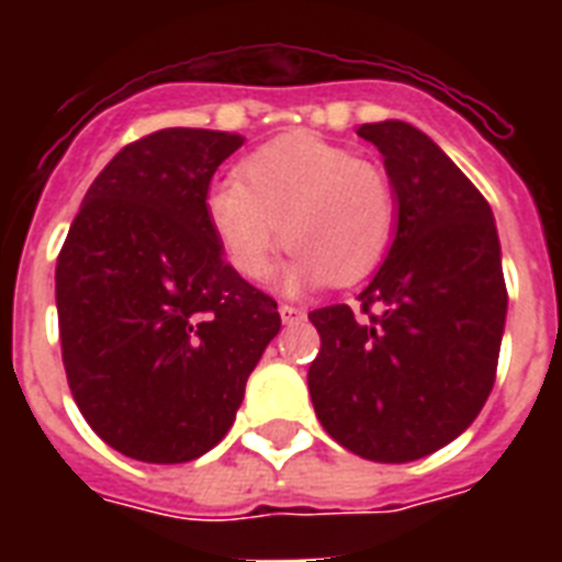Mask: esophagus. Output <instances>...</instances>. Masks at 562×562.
<instances>
[{
	"instance_id": "1",
	"label": "esophagus",
	"mask_w": 562,
	"mask_h": 562,
	"mask_svg": "<svg viewBox=\"0 0 562 562\" xmlns=\"http://www.w3.org/2000/svg\"><path fill=\"white\" fill-rule=\"evenodd\" d=\"M280 317H282V324H297V321L306 317V308L291 306V303H280Z\"/></svg>"
}]
</instances>
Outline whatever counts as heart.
<instances>
[{"mask_svg": "<svg viewBox=\"0 0 562 562\" xmlns=\"http://www.w3.org/2000/svg\"><path fill=\"white\" fill-rule=\"evenodd\" d=\"M237 178L215 180L206 218L221 254L241 277L268 271L273 245L291 247L285 289L364 280L382 262L396 229L387 175L315 134H285L256 148Z\"/></svg>", "mask_w": 562, "mask_h": 562, "instance_id": "b5f03b06", "label": "heart"}]
</instances>
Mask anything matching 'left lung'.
<instances>
[{"label": "left lung", "mask_w": 562, "mask_h": 562, "mask_svg": "<svg viewBox=\"0 0 562 562\" xmlns=\"http://www.w3.org/2000/svg\"><path fill=\"white\" fill-rule=\"evenodd\" d=\"M379 148L396 198L391 250L359 308H315L308 393L344 449L408 463L463 435L496 382L507 289L493 210L440 145L387 119Z\"/></svg>", "instance_id": "8db88e82"}]
</instances>
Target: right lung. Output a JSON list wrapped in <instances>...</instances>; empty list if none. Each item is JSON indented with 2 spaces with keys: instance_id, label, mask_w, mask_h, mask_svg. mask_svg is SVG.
I'll list each match as a JSON object with an SVG mask.
<instances>
[{
  "instance_id": "add662e5",
  "label": "right lung",
  "mask_w": 562,
  "mask_h": 562,
  "mask_svg": "<svg viewBox=\"0 0 562 562\" xmlns=\"http://www.w3.org/2000/svg\"><path fill=\"white\" fill-rule=\"evenodd\" d=\"M245 136L166 127L125 145L83 194L57 256L75 405L116 452L187 463L227 435L280 333L273 297L227 265L210 180Z\"/></svg>"
}]
</instances>
